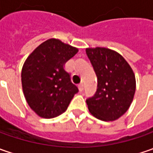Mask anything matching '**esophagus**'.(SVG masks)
Segmentation results:
<instances>
[{
    "instance_id": "34e87169",
    "label": "esophagus",
    "mask_w": 153,
    "mask_h": 153,
    "mask_svg": "<svg viewBox=\"0 0 153 153\" xmlns=\"http://www.w3.org/2000/svg\"><path fill=\"white\" fill-rule=\"evenodd\" d=\"M78 88H79L80 92H82L83 91V89H84V85H83V83H81L78 85Z\"/></svg>"
}]
</instances>
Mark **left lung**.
I'll use <instances>...</instances> for the list:
<instances>
[{
	"label": "left lung",
	"mask_w": 153,
	"mask_h": 153,
	"mask_svg": "<svg viewBox=\"0 0 153 153\" xmlns=\"http://www.w3.org/2000/svg\"><path fill=\"white\" fill-rule=\"evenodd\" d=\"M96 73V93L86 102L94 117L102 121H114L129 108L135 93V76L123 56L105 48H86Z\"/></svg>",
	"instance_id": "left-lung-1"
}]
</instances>
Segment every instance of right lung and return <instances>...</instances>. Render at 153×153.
Segmentation results:
<instances>
[{"instance_id":"obj_1","label":"right lung","mask_w":153,"mask_h":153,"mask_svg":"<svg viewBox=\"0 0 153 153\" xmlns=\"http://www.w3.org/2000/svg\"><path fill=\"white\" fill-rule=\"evenodd\" d=\"M78 49L59 39H48L33 51L25 62L21 81L24 95L33 111L43 118L65 112L77 87L64 65Z\"/></svg>"}]
</instances>
